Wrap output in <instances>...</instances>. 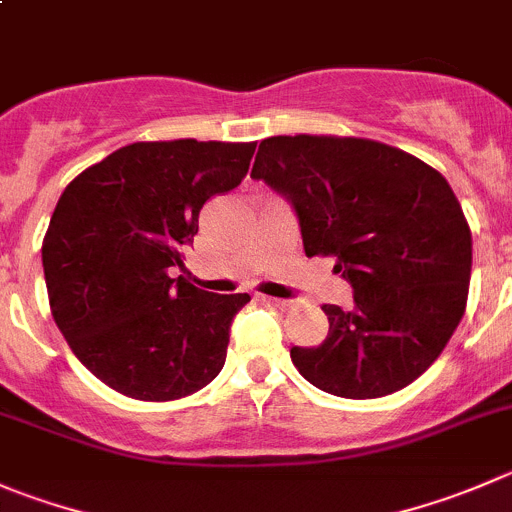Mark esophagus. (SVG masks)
Returning a JSON list of instances; mask_svg holds the SVG:
<instances>
[{
	"label": "esophagus",
	"instance_id": "esophagus-1",
	"mask_svg": "<svg viewBox=\"0 0 512 512\" xmlns=\"http://www.w3.org/2000/svg\"><path fill=\"white\" fill-rule=\"evenodd\" d=\"M262 300H265L267 305H275V307H287V305H290V302H287V300H277V297H265V295H262Z\"/></svg>",
	"mask_w": 512,
	"mask_h": 512
}]
</instances>
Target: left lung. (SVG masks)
Wrapping results in <instances>:
<instances>
[{"mask_svg": "<svg viewBox=\"0 0 512 512\" xmlns=\"http://www.w3.org/2000/svg\"><path fill=\"white\" fill-rule=\"evenodd\" d=\"M252 180L285 197L305 255H332L355 307L322 305L330 330L292 347L300 375L337 398H382L423 375L465 315L473 237L448 180L357 137H267Z\"/></svg>", "mask_w": 512, "mask_h": 512, "instance_id": "obj_1", "label": "left lung"}]
</instances>
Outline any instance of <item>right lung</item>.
Returning a JSON list of instances; mask_svg holds the SVG:
<instances>
[{"label": "right lung", "instance_id": "obj_1", "mask_svg": "<svg viewBox=\"0 0 512 512\" xmlns=\"http://www.w3.org/2000/svg\"><path fill=\"white\" fill-rule=\"evenodd\" d=\"M255 142H135L64 187L42 242L49 307L94 377L135 400L185 398L220 375L250 295L185 275L210 197L235 190Z\"/></svg>", "mask_w": 512, "mask_h": 512}]
</instances>
